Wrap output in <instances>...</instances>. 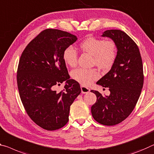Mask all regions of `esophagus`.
I'll return each mask as SVG.
<instances>
[{
	"instance_id": "1",
	"label": "esophagus",
	"mask_w": 154,
	"mask_h": 154,
	"mask_svg": "<svg viewBox=\"0 0 154 154\" xmlns=\"http://www.w3.org/2000/svg\"><path fill=\"white\" fill-rule=\"evenodd\" d=\"M81 90H82V93H88V92L90 91V89L88 88L83 86V85H82L81 86Z\"/></svg>"
}]
</instances>
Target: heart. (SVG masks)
Segmentation results:
<instances>
[{"label": "heart", "instance_id": "b5f03b06", "mask_svg": "<svg viewBox=\"0 0 154 154\" xmlns=\"http://www.w3.org/2000/svg\"><path fill=\"white\" fill-rule=\"evenodd\" d=\"M80 48L85 53L92 55V64L102 70L109 69L116 58V46L114 40L89 37L80 43ZM63 59L70 67L76 66L78 62L77 51L72 46H68L63 52ZM72 77L83 86H88L99 77L96 68H78L73 70Z\"/></svg>", "mask_w": 154, "mask_h": 154}]
</instances>
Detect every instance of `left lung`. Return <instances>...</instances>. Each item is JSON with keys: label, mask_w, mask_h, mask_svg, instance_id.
<instances>
[{"label": "left lung", "mask_w": 154, "mask_h": 154, "mask_svg": "<svg viewBox=\"0 0 154 154\" xmlns=\"http://www.w3.org/2000/svg\"><path fill=\"white\" fill-rule=\"evenodd\" d=\"M102 36L112 38L118 51L111 70L97 82L108 88L110 94L103 97L92 90L97 101L91 112L97 122L112 126L128 118L137 103L144 82L143 61L137 45L124 31L107 30Z\"/></svg>", "instance_id": "left-lung-1"}]
</instances>
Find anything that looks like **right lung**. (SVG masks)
<instances>
[{
  "label": "right lung",
  "mask_w": 154,
  "mask_h": 154,
  "mask_svg": "<svg viewBox=\"0 0 154 154\" xmlns=\"http://www.w3.org/2000/svg\"><path fill=\"white\" fill-rule=\"evenodd\" d=\"M77 36L59 29H46L29 42L22 53L17 84L24 109L34 123L48 131L58 130L68 121L70 107L81 93L79 84L69 79L63 59L64 49ZM66 80L64 89L54 88Z\"/></svg>",
  "instance_id": "1"
}]
</instances>
